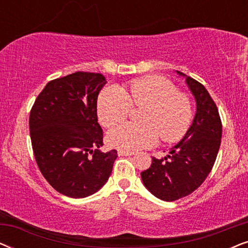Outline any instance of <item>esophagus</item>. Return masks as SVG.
<instances>
[{"label":"esophagus","mask_w":248,"mask_h":248,"mask_svg":"<svg viewBox=\"0 0 248 248\" xmlns=\"http://www.w3.org/2000/svg\"><path fill=\"white\" fill-rule=\"evenodd\" d=\"M117 154H118V155H133L134 152L133 151H127V150H118Z\"/></svg>","instance_id":"1"}]
</instances>
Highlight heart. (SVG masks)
<instances>
[{"label":"heart","instance_id":"heart-1","mask_svg":"<svg viewBox=\"0 0 248 248\" xmlns=\"http://www.w3.org/2000/svg\"><path fill=\"white\" fill-rule=\"evenodd\" d=\"M143 107L140 123H123L108 132L111 147L134 151L154 145L159 135L164 142H176L184 137L192 121L188 97L177 93L171 82L161 77H143L128 83L123 90L108 86L97 101L99 123L110 127L127 117L131 107Z\"/></svg>","mask_w":248,"mask_h":248}]
</instances>
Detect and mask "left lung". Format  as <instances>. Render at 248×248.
<instances>
[{"instance_id": "8db88e82", "label": "left lung", "mask_w": 248, "mask_h": 248, "mask_svg": "<svg viewBox=\"0 0 248 248\" xmlns=\"http://www.w3.org/2000/svg\"><path fill=\"white\" fill-rule=\"evenodd\" d=\"M186 83L196 100L193 124L167 157H154L149 169L141 172L145 187L155 198L168 202L187 196L202 185L221 143L222 124L216 103L199 81L186 77Z\"/></svg>"}]
</instances>
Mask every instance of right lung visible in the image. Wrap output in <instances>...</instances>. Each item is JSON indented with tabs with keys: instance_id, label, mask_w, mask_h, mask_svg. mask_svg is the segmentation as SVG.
<instances>
[{
	"instance_id": "right-lung-1",
	"label": "right lung",
	"mask_w": 248,
	"mask_h": 248,
	"mask_svg": "<svg viewBox=\"0 0 248 248\" xmlns=\"http://www.w3.org/2000/svg\"><path fill=\"white\" fill-rule=\"evenodd\" d=\"M106 84L103 74L79 72L49 81L30 110L29 131L37 166L61 194L89 196L111 174L117 151H99L103 130L97 99Z\"/></svg>"
}]
</instances>
